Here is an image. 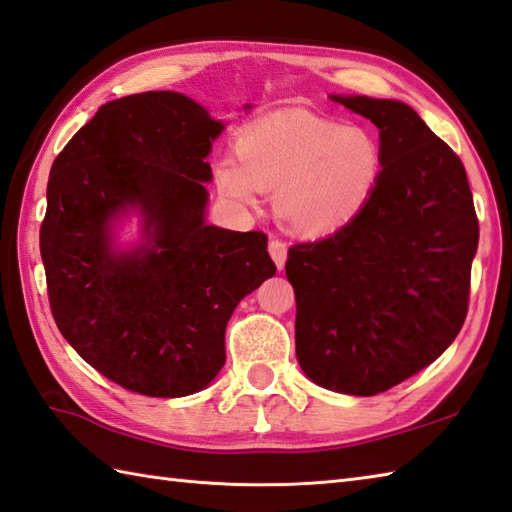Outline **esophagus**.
Instances as JSON below:
<instances>
[{
  "mask_svg": "<svg viewBox=\"0 0 512 512\" xmlns=\"http://www.w3.org/2000/svg\"><path fill=\"white\" fill-rule=\"evenodd\" d=\"M269 254L274 258V263L278 269L285 267V260H287V243L280 241V238H271L269 241Z\"/></svg>",
  "mask_w": 512,
  "mask_h": 512,
  "instance_id": "obj_1",
  "label": "esophagus"
}]
</instances>
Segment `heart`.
Wrapping results in <instances>:
<instances>
[{"instance_id":"b5f03b06","label":"heart","mask_w":512,"mask_h":512,"mask_svg":"<svg viewBox=\"0 0 512 512\" xmlns=\"http://www.w3.org/2000/svg\"><path fill=\"white\" fill-rule=\"evenodd\" d=\"M234 154L214 163L218 192L254 210L260 190H274L280 223L309 238L347 225L380 176V148L367 130L302 112L243 130Z\"/></svg>"}]
</instances>
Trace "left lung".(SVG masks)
Here are the masks:
<instances>
[{
  "label": "left lung",
  "mask_w": 512,
  "mask_h": 512,
  "mask_svg": "<svg viewBox=\"0 0 512 512\" xmlns=\"http://www.w3.org/2000/svg\"><path fill=\"white\" fill-rule=\"evenodd\" d=\"M380 130V176L329 238L289 249L296 358L318 387L375 395L429 367L460 333L479 225L466 170L402 101L340 97Z\"/></svg>",
  "instance_id": "1"
}]
</instances>
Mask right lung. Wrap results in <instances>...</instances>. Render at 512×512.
<instances>
[{
	"label": "right lung",
	"mask_w": 512,
	"mask_h": 512,
	"mask_svg": "<svg viewBox=\"0 0 512 512\" xmlns=\"http://www.w3.org/2000/svg\"><path fill=\"white\" fill-rule=\"evenodd\" d=\"M223 128L181 92H141L101 106L50 170L39 249L52 318L90 367L150 398L205 389L236 305L276 274L263 232L205 223ZM130 213L142 238L119 248Z\"/></svg>",
	"instance_id": "right-lung-1"
}]
</instances>
